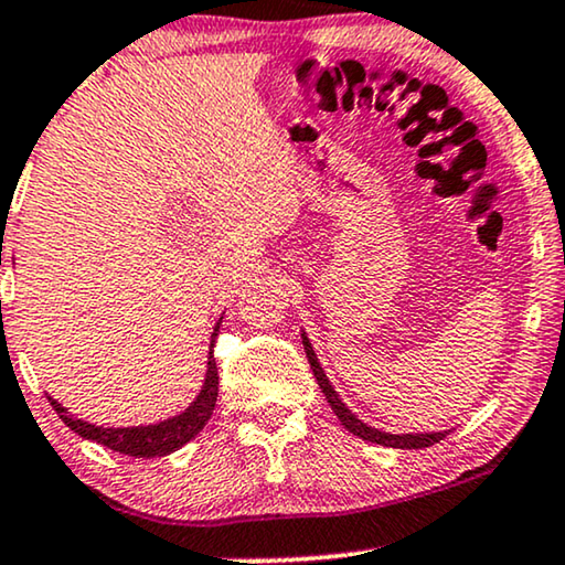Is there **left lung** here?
<instances>
[{
  "label": "left lung",
  "instance_id": "1",
  "mask_svg": "<svg viewBox=\"0 0 565 565\" xmlns=\"http://www.w3.org/2000/svg\"><path fill=\"white\" fill-rule=\"evenodd\" d=\"M301 343H305V353H307V359H309V365H312V373H315L317 384H320V388H322L324 399L330 402L332 412H335L338 419H340V423H343V427H345L348 433L359 435V438L371 440V443H376V445H386V448H402V450H404V448H407V450H412V448H430V445L440 443V440L445 438V435H448V433L392 435V433H381V430H376V427H369V425L363 423V419L355 417L353 412L348 409L343 402H340V396H338L335 388L330 386L328 376H324L322 365H320V361H317V355H315V351H312V343H309L307 335H301Z\"/></svg>",
  "mask_w": 565,
  "mask_h": 565
}]
</instances>
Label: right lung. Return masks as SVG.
Masks as SVG:
<instances>
[{"label": "right lung", "mask_w": 565, "mask_h": 565, "mask_svg": "<svg viewBox=\"0 0 565 565\" xmlns=\"http://www.w3.org/2000/svg\"><path fill=\"white\" fill-rule=\"evenodd\" d=\"M222 322V320H220ZM220 322L214 324L212 332V345L214 338L220 332ZM212 345H210V361H206V376H204V386L196 399L192 402V407H186L181 415L163 419L158 425H146V427H97L84 423V419H76L74 415H68L66 407H61L58 402L51 399V407L55 409L63 423H66L71 430L76 435H82L86 440H94L105 448L122 452V456H132V458H156V456H169V452L179 450L181 445H186L192 438L202 433V427L210 423L212 412H214V402H217V386H220V376H217V363H214L212 355Z\"/></svg>", "instance_id": "1"}]
</instances>
